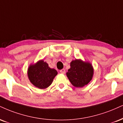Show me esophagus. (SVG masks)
Here are the masks:
<instances>
[{
    "label": "esophagus",
    "mask_w": 123,
    "mask_h": 123,
    "mask_svg": "<svg viewBox=\"0 0 123 123\" xmlns=\"http://www.w3.org/2000/svg\"><path fill=\"white\" fill-rule=\"evenodd\" d=\"M60 73H62V74H65V69H61V70H60Z\"/></svg>",
    "instance_id": "obj_1"
}]
</instances>
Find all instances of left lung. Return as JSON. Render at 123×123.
Returning <instances> with one entry per match:
<instances>
[{
  "label": "left lung",
  "mask_w": 123,
  "mask_h": 123,
  "mask_svg": "<svg viewBox=\"0 0 123 123\" xmlns=\"http://www.w3.org/2000/svg\"><path fill=\"white\" fill-rule=\"evenodd\" d=\"M93 68L91 63L81 60H75L70 62V68L66 73L71 84L77 88H82L92 80Z\"/></svg>",
  "instance_id": "left-lung-1"
}]
</instances>
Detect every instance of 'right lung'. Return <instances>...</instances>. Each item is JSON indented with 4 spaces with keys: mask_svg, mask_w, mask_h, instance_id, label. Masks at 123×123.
I'll use <instances>...</instances> for the list:
<instances>
[{
    "mask_svg": "<svg viewBox=\"0 0 123 123\" xmlns=\"http://www.w3.org/2000/svg\"><path fill=\"white\" fill-rule=\"evenodd\" d=\"M57 74V70L51 69L43 60L31 65L28 68L27 75L29 80L35 87L41 89L49 86Z\"/></svg>",
    "mask_w": 123,
    "mask_h": 123,
    "instance_id": "add662e5",
    "label": "right lung"
}]
</instances>
